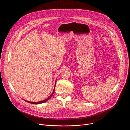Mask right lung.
<instances>
[{"label":"right lung","mask_w":130,"mask_h":130,"mask_svg":"<svg viewBox=\"0 0 130 130\" xmlns=\"http://www.w3.org/2000/svg\"><path fill=\"white\" fill-rule=\"evenodd\" d=\"M54 89H55V88H54V90H53V92H52V94L48 97V98H47L46 99H45V100H43V101H39V102H30V101H26V100H25L26 101H27V102H29V103H32V104H40V103H44V102H46V101H48L52 96V95H53V94H54Z\"/></svg>","instance_id":"obj_1"}]
</instances>
